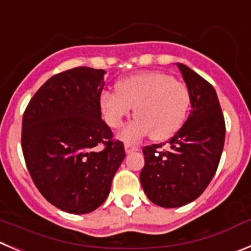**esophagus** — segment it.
<instances>
[{
    "instance_id": "obj_1",
    "label": "esophagus",
    "mask_w": 251,
    "mask_h": 251,
    "mask_svg": "<svg viewBox=\"0 0 251 251\" xmlns=\"http://www.w3.org/2000/svg\"><path fill=\"white\" fill-rule=\"evenodd\" d=\"M133 151H139V147L133 146V145L127 144V142H126V144H125V152H126V153H130V152H133Z\"/></svg>"
}]
</instances>
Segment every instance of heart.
Returning <instances> with one entry per match:
<instances>
[{
	"label": "heart",
	"mask_w": 251,
	"mask_h": 251,
	"mask_svg": "<svg viewBox=\"0 0 251 251\" xmlns=\"http://www.w3.org/2000/svg\"><path fill=\"white\" fill-rule=\"evenodd\" d=\"M118 93L100 97L104 118L112 128L123 126L135 107L137 118L119 132L123 141L139 142L151 133L156 141L179 130L188 111L191 95L187 85L162 72H144L119 81Z\"/></svg>",
	"instance_id": "heart-1"
}]
</instances>
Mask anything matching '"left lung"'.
Wrapping results in <instances>:
<instances>
[{
  "label": "left lung",
  "instance_id": "left-lung-1",
  "mask_svg": "<svg viewBox=\"0 0 251 251\" xmlns=\"http://www.w3.org/2000/svg\"><path fill=\"white\" fill-rule=\"evenodd\" d=\"M191 95L186 123L166 144L144 147L140 182L147 198L163 208L193 202L214 177L226 139V123L214 88L182 63H177Z\"/></svg>",
  "mask_w": 251,
  "mask_h": 251
}]
</instances>
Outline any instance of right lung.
Masks as SVG:
<instances>
[{
    "label": "right lung",
    "mask_w": 251,
    "mask_h": 251,
    "mask_svg": "<svg viewBox=\"0 0 251 251\" xmlns=\"http://www.w3.org/2000/svg\"><path fill=\"white\" fill-rule=\"evenodd\" d=\"M105 73L78 67L55 74L23 114L28 172L49 203L72 214L90 213L106 201L126 156L101 119Z\"/></svg>",
    "instance_id": "1"
}]
</instances>
